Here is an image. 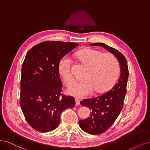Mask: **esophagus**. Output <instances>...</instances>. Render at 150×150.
Instances as JSON below:
<instances>
[{"label": "esophagus", "mask_w": 150, "mask_h": 150, "mask_svg": "<svg viewBox=\"0 0 150 150\" xmlns=\"http://www.w3.org/2000/svg\"><path fill=\"white\" fill-rule=\"evenodd\" d=\"M75 103H76V105H79L80 104V99L79 98H75Z\"/></svg>", "instance_id": "34e87169"}]
</instances>
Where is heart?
<instances>
[{"instance_id":"heart-1","label":"heart","mask_w":150,"mask_h":150,"mask_svg":"<svg viewBox=\"0 0 150 150\" xmlns=\"http://www.w3.org/2000/svg\"><path fill=\"white\" fill-rule=\"evenodd\" d=\"M81 62L88 67L83 76L85 80L77 81L67 90L69 95L85 97L95 89L96 92L109 90L117 81L120 72L118 59L112 54H103L93 49L88 48L77 52ZM72 61L68 55H64L59 63V71L66 85H70L74 81L71 73Z\"/></svg>"}]
</instances>
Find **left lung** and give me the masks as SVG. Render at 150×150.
Wrapping results in <instances>:
<instances>
[{"instance_id":"obj_1","label":"left lung","mask_w":150,"mask_h":150,"mask_svg":"<svg viewBox=\"0 0 150 150\" xmlns=\"http://www.w3.org/2000/svg\"><path fill=\"white\" fill-rule=\"evenodd\" d=\"M90 45L101 46L114 54L119 60L121 71L117 83L108 92L96 98L83 99L80 102L81 105L89 108L91 111L90 117L79 120L80 128L88 134L98 135L111 127L122 109L127 92L129 69L125 57L117 49L101 42L90 44Z\"/></svg>"}]
</instances>
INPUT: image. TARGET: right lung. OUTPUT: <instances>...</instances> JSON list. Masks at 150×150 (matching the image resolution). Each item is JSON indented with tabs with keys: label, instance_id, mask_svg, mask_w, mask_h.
Wrapping results in <instances>:
<instances>
[{
	"label": "right lung",
	"instance_id": "right-lung-1",
	"mask_svg": "<svg viewBox=\"0 0 150 150\" xmlns=\"http://www.w3.org/2000/svg\"><path fill=\"white\" fill-rule=\"evenodd\" d=\"M78 46L75 42L45 41L33 46L26 55L21 67L20 106L28 123L37 131L56 129L61 112L75 106L74 97L61 94L58 66L60 59Z\"/></svg>",
	"mask_w": 150,
	"mask_h": 150
}]
</instances>
